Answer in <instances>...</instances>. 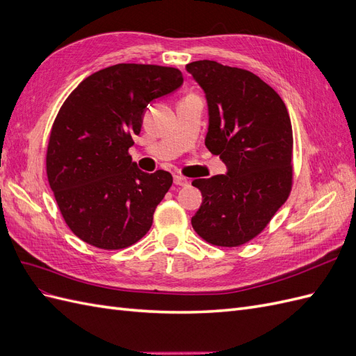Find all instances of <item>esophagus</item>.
<instances>
[{"label": "esophagus", "instance_id": "esophagus-1", "mask_svg": "<svg viewBox=\"0 0 356 356\" xmlns=\"http://www.w3.org/2000/svg\"><path fill=\"white\" fill-rule=\"evenodd\" d=\"M174 182H175L177 186H181V187H186V186L190 184V181L186 177H182V175H175L174 177Z\"/></svg>", "mask_w": 356, "mask_h": 356}]
</instances>
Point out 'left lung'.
I'll use <instances>...</instances> for the list:
<instances>
[{
  "mask_svg": "<svg viewBox=\"0 0 356 356\" xmlns=\"http://www.w3.org/2000/svg\"><path fill=\"white\" fill-rule=\"evenodd\" d=\"M207 93L204 144L227 175L191 182L203 202L191 225L211 245L234 248L257 238L293 188V126L284 101L251 71L196 60L186 65Z\"/></svg>",
  "mask_w": 356,
  "mask_h": 356,
  "instance_id": "8db88e82",
  "label": "left lung"
}]
</instances>
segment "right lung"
<instances>
[{"instance_id":"add662e5","label":"right lung","mask_w":356,"mask_h":356,"mask_svg":"<svg viewBox=\"0 0 356 356\" xmlns=\"http://www.w3.org/2000/svg\"><path fill=\"white\" fill-rule=\"evenodd\" d=\"M182 84L179 70L117 63L75 88L53 122L46 170L59 211L83 242L114 251L143 239L170 188L166 170L145 174L129 148L145 106Z\"/></svg>"}]
</instances>
